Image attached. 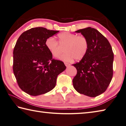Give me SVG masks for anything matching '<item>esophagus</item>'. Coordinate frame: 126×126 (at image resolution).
<instances>
[{
	"label": "esophagus",
	"mask_w": 126,
	"mask_h": 126,
	"mask_svg": "<svg viewBox=\"0 0 126 126\" xmlns=\"http://www.w3.org/2000/svg\"><path fill=\"white\" fill-rule=\"evenodd\" d=\"M64 64H65V65L66 66H70V65L69 63H66V62H64Z\"/></svg>",
	"instance_id": "esophagus-1"
}]
</instances>
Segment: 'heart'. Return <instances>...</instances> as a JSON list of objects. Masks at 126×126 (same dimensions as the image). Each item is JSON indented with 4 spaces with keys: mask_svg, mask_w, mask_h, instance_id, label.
<instances>
[{
    "mask_svg": "<svg viewBox=\"0 0 126 126\" xmlns=\"http://www.w3.org/2000/svg\"><path fill=\"white\" fill-rule=\"evenodd\" d=\"M58 43L52 37L47 38L45 41L46 48L54 57H58L62 52L59 44L61 46H64L65 52L59 57L63 61L70 62L73 58L75 61H79L87 53L89 44L85 36H78L77 34L64 32L58 34Z\"/></svg>",
    "mask_w": 126,
    "mask_h": 126,
    "instance_id": "obj_1",
    "label": "heart"
}]
</instances>
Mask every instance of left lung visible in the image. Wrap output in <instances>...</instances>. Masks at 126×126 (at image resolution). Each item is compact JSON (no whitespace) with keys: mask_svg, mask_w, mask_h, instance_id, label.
<instances>
[{"mask_svg":"<svg viewBox=\"0 0 126 126\" xmlns=\"http://www.w3.org/2000/svg\"><path fill=\"white\" fill-rule=\"evenodd\" d=\"M88 41V51L79 62L73 64L77 74L73 80L75 90L80 94L95 97L104 93L113 75L114 53L108 39L91 27L79 29Z\"/></svg>","mask_w":126,"mask_h":126,"instance_id":"obj_1","label":"left lung"}]
</instances>
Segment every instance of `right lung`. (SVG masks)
Masks as SVG:
<instances>
[{
    "mask_svg": "<svg viewBox=\"0 0 126 126\" xmlns=\"http://www.w3.org/2000/svg\"><path fill=\"white\" fill-rule=\"evenodd\" d=\"M44 27L23 32L13 52V71L19 88L29 95L45 94L55 88L57 76L66 66L52 58L45 46L47 38L58 33Z\"/></svg>",
    "mask_w": 126,
    "mask_h": 126,
    "instance_id": "1",
    "label": "right lung"
}]
</instances>
